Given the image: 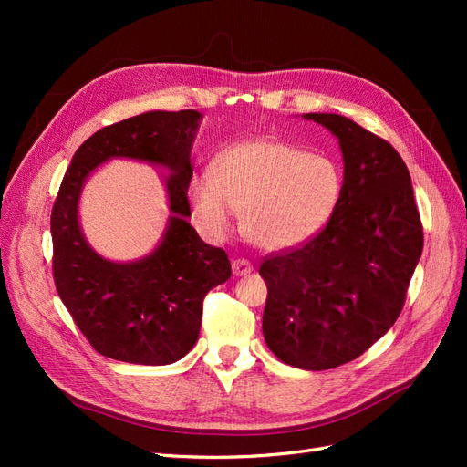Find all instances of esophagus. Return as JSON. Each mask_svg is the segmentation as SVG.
I'll return each instance as SVG.
<instances>
[{"label": "esophagus", "instance_id": "1", "mask_svg": "<svg viewBox=\"0 0 467 467\" xmlns=\"http://www.w3.org/2000/svg\"><path fill=\"white\" fill-rule=\"evenodd\" d=\"M232 266H234V275L235 276H245V275H249L253 271V265L247 259H234Z\"/></svg>", "mask_w": 467, "mask_h": 467}]
</instances>
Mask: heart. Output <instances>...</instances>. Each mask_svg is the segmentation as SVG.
Listing matches in <instances>:
<instances>
[{
	"label": "heart",
	"mask_w": 467,
	"mask_h": 467,
	"mask_svg": "<svg viewBox=\"0 0 467 467\" xmlns=\"http://www.w3.org/2000/svg\"><path fill=\"white\" fill-rule=\"evenodd\" d=\"M196 218L212 234L230 230L245 212L251 244L266 251L307 242L333 218L341 202L338 165L280 140H251L225 150L214 173H196L189 187Z\"/></svg>",
	"instance_id": "heart-1"
}]
</instances>
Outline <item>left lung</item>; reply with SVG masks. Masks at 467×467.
Masks as SVG:
<instances>
[{"instance_id": "left-lung-1", "label": "left lung", "mask_w": 467, "mask_h": 467, "mask_svg": "<svg viewBox=\"0 0 467 467\" xmlns=\"http://www.w3.org/2000/svg\"><path fill=\"white\" fill-rule=\"evenodd\" d=\"M306 119L338 138L343 194L321 232L263 259V335L285 364L329 370L358 358L400 317L422 223L407 165L389 142L341 115Z\"/></svg>"}]
</instances>
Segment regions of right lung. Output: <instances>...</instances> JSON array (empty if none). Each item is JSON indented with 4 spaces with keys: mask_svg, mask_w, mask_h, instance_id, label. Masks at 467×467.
<instances>
[{
    "mask_svg": "<svg viewBox=\"0 0 467 467\" xmlns=\"http://www.w3.org/2000/svg\"><path fill=\"white\" fill-rule=\"evenodd\" d=\"M196 110H153L97 130L74 153L52 206V275L74 323L99 355L161 366L182 358L199 338L206 294L232 276L222 247L204 244L191 216V144ZM110 157L167 164L174 212L162 245L134 264H112L85 244L77 199L85 177Z\"/></svg>",
    "mask_w": 467,
    "mask_h": 467,
    "instance_id": "obj_1",
    "label": "right lung"
}]
</instances>
